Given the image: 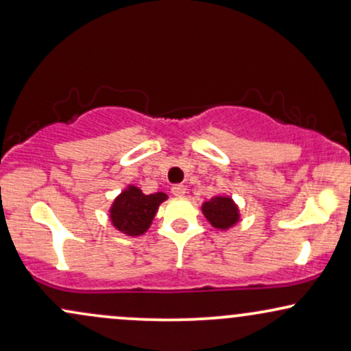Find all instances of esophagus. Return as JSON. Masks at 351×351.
<instances>
[{
  "instance_id": "esophagus-1",
  "label": "esophagus",
  "mask_w": 351,
  "mask_h": 351,
  "mask_svg": "<svg viewBox=\"0 0 351 351\" xmlns=\"http://www.w3.org/2000/svg\"><path fill=\"white\" fill-rule=\"evenodd\" d=\"M171 193L175 196H183L186 193V188H184V184H175V186H171Z\"/></svg>"
}]
</instances>
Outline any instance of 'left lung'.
I'll return each instance as SVG.
<instances>
[{
	"label": "left lung",
	"instance_id": "obj_1",
	"mask_svg": "<svg viewBox=\"0 0 351 351\" xmlns=\"http://www.w3.org/2000/svg\"><path fill=\"white\" fill-rule=\"evenodd\" d=\"M203 213L215 228L226 229L237 223V208L231 198H213L203 204Z\"/></svg>",
	"mask_w": 351,
	"mask_h": 351
}]
</instances>
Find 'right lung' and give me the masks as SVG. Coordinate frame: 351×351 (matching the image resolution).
Instances as JSON below:
<instances>
[{
	"label": "right lung",
	"instance_id": "1",
	"mask_svg": "<svg viewBox=\"0 0 351 351\" xmlns=\"http://www.w3.org/2000/svg\"><path fill=\"white\" fill-rule=\"evenodd\" d=\"M167 199L165 193L143 195L138 188L130 186L115 199L110 209L114 226L128 236H140L147 231L155 217L160 203Z\"/></svg>",
	"mask_w": 351,
	"mask_h": 351
}]
</instances>
